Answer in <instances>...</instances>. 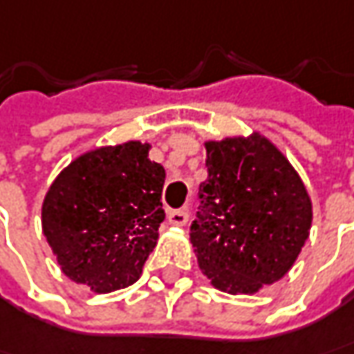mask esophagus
Instances as JSON below:
<instances>
[{"label":"esophagus","mask_w":354,"mask_h":354,"mask_svg":"<svg viewBox=\"0 0 354 354\" xmlns=\"http://www.w3.org/2000/svg\"><path fill=\"white\" fill-rule=\"evenodd\" d=\"M186 222H188V209L186 207L168 212V223H172V225H186Z\"/></svg>","instance_id":"1"}]
</instances>
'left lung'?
Segmentation results:
<instances>
[{
	"label": "left lung",
	"instance_id": "left-lung-1",
	"mask_svg": "<svg viewBox=\"0 0 354 354\" xmlns=\"http://www.w3.org/2000/svg\"><path fill=\"white\" fill-rule=\"evenodd\" d=\"M207 180L190 225L198 268L212 287L254 295L297 261L313 223L299 172L266 134L206 140Z\"/></svg>",
	"mask_w": 354,
	"mask_h": 354
}]
</instances>
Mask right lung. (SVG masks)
<instances>
[{
    "label": "right lung",
    "mask_w": 354,
    "mask_h": 354,
    "mask_svg": "<svg viewBox=\"0 0 354 354\" xmlns=\"http://www.w3.org/2000/svg\"><path fill=\"white\" fill-rule=\"evenodd\" d=\"M148 142L127 140L81 152L57 174L41 227L57 266L93 293L124 289L142 275L164 222L166 172Z\"/></svg>",
    "instance_id": "right-lung-1"
}]
</instances>
